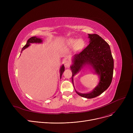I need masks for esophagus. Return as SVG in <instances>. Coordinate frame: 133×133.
I'll use <instances>...</instances> for the list:
<instances>
[{
	"label": "esophagus",
	"mask_w": 133,
	"mask_h": 133,
	"mask_svg": "<svg viewBox=\"0 0 133 133\" xmlns=\"http://www.w3.org/2000/svg\"><path fill=\"white\" fill-rule=\"evenodd\" d=\"M64 65H65V67L69 68L71 65V62L69 60H65L64 62Z\"/></svg>",
	"instance_id": "esophagus-1"
}]
</instances>
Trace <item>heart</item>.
<instances>
[{
	"mask_svg": "<svg viewBox=\"0 0 133 133\" xmlns=\"http://www.w3.org/2000/svg\"><path fill=\"white\" fill-rule=\"evenodd\" d=\"M68 44L71 46L75 47L78 50H81L85 46V41L81 39H71L68 41Z\"/></svg>",
	"mask_w": 133,
	"mask_h": 133,
	"instance_id": "heart-1",
	"label": "heart"
}]
</instances>
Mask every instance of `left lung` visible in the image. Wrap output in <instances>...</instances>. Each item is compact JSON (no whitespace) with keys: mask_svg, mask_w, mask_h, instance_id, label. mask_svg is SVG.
Here are the masks:
<instances>
[{"mask_svg":"<svg viewBox=\"0 0 133 133\" xmlns=\"http://www.w3.org/2000/svg\"><path fill=\"white\" fill-rule=\"evenodd\" d=\"M88 36L89 45L81 52L74 55L73 64L71 68L72 82L73 76L86 64L91 65L95 72L100 75L99 85L92 92L82 94L76 91L82 97L92 99L101 94L110 86L113 75L114 60L110 47L105 40L96 34H89Z\"/></svg>","mask_w":133,"mask_h":133,"instance_id":"1","label":"left lung"}]
</instances>
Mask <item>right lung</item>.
<instances>
[{"label": "right lung", "instance_id": "1", "mask_svg": "<svg viewBox=\"0 0 133 133\" xmlns=\"http://www.w3.org/2000/svg\"><path fill=\"white\" fill-rule=\"evenodd\" d=\"M42 42V40L39 38H37L36 37H32L31 38H30V39H29V40H27V43L23 47L22 50V51H21V52H22V51L25 50V49L27 47H29L30 46V43H41ZM65 71V67H64V66L62 65L60 68V78H61V76L62 75V73H64Z\"/></svg>", "mask_w": 133, "mask_h": 133}]
</instances>
